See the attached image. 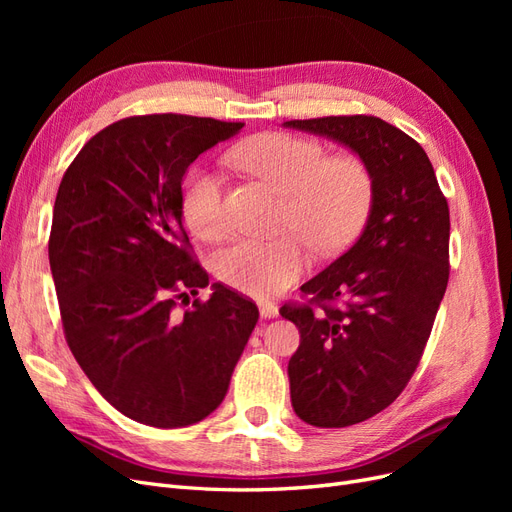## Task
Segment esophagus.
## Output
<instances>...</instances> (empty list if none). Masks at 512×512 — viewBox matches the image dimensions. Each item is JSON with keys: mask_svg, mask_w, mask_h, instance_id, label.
Instances as JSON below:
<instances>
[{"mask_svg": "<svg viewBox=\"0 0 512 512\" xmlns=\"http://www.w3.org/2000/svg\"><path fill=\"white\" fill-rule=\"evenodd\" d=\"M258 307H260V316H262V318H277V314H280V307H277V305L271 303V301L258 303Z\"/></svg>", "mask_w": 512, "mask_h": 512, "instance_id": "esophagus-1", "label": "esophagus"}]
</instances>
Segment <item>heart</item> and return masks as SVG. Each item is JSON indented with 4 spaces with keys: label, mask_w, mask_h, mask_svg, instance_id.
<instances>
[{
    "label": "heart",
    "mask_w": 512,
    "mask_h": 512,
    "mask_svg": "<svg viewBox=\"0 0 512 512\" xmlns=\"http://www.w3.org/2000/svg\"><path fill=\"white\" fill-rule=\"evenodd\" d=\"M230 162L286 198L284 230H294L320 254L342 250L361 230L374 198L369 168L352 156L333 158L318 141L292 134H260L230 151ZM181 211L196 237L213 241L226 228L224 175L196 168L183 183ZM307 267L297 237L239 239L215 256V273L258 299L286 290Z\"/></svg>",
    "instance_id": "1"
}]
</instances>
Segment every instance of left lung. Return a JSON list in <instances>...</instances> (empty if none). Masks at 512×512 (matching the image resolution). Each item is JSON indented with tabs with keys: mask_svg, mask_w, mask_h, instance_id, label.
<instances>
[{
	"mask_svg": "<svg viewBox=\"0 0 512 512\" xmlns=\"http://www.w3.org/2000/svg\"><path fill=\"white\" fill-rule=\"evenodd\" d=\"M284 128L348 147L374 198L359 239L305 282L320 309H280L301 344L288 361L290 401L314 427H348L391 406L421 361L448 284L446 198L423 147L378 117H320ZM345 301L342 308L329 300Z\"/></svg>",
	"mask_w": 512,
	"mask_h": 512,
	"instance_id": "1",
	"label": "left lung"
}]
</instances>
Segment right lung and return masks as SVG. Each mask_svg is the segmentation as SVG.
Segmentation results:
<instances>
[{"label":"right lung","instance_id":"right-lung-1","mask_svg":"<svg viewBox=\"0 0 512 512\" xmlns=\"http://www.w3.org/2000/svg\"><path fill=\"white\" fill-rule=\"evenodd\" d=\"M241 128L170 113L121 119L59 183L49 262L68 346L98 393L136 423L203 421L258 322V307L218 282L207 304L176 312L188 291L209 285L188 252L183 177Z\"/></svg>","mask_w":512,"mask_h":512}]
</instances>
